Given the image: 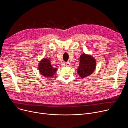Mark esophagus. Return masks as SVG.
Listing matches in <instances>:
<instances>
[{"instance_id":"obj_1","label":"esophagus","mask_w":128,"mask_h":128,"mask_svg":"<svg viewBox=\"0 0 128 128\" xmlns=\"http://www.w3.org/2000/svg\"><path fill=\"white\" fill-rule=\"evenodd\" d=\"M63 65L65 66H69L70 65V63L69 62H63Z\"/></svg>"}]
</instances>
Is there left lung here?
<instances>
[{
  "label": "left lung",
  "instance_id": "left-lung-1",
  "mask_svg": "<svg viewBox=\"0 0 128 128\" xmlns=\"http://www.w3.org/2000/svg\"><path fill=\"white\" fill-rule=\"evenodd\" d=\"M79 66L77 73L80 77L84 78L91 75L94 71L96 66V60L90 55L82 54L80 56Z\"/></svg>",
  "mask_w": 128,
  "mask_h": 128
}]
</instances>
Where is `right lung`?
Wrapping results in <instances>:
<instances>
[{
    "label": "right lung",
    "instance_id": "obj_1",
    "mask_svg": "<svg viewBox=\"0 0 128 128\" xmlns=\"http://www.w3.org/2000/svg\"><path fill=\"white\" fill-rule=\"evenodd\" d=\"M38 69L41 74L44 77H51L54 75L57 69L54 68L51 65L49 59H42L38 65Z\"/></svg>",
    "mask_w": 128,
    "mask_h": 128
}]
</instances>
